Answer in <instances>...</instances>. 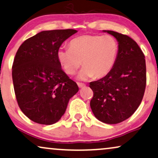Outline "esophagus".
<instances>
[{
    "label": "esophagus",
    "mask_w": 158,
    "mask_h": 158,
    "mask_svg": "<svg viewBox=\"0 0 158 158\" xmlns=\"http://www.w3.org/2000/svg\"><path fill=\"white\" fill-rule=\"evenodd\" d=\"M77 85H78V87L80 88H83V87H84V86H85V84L82 83H77Z\"/></svg>",
    "instance_id": "1"
}]
</instances>
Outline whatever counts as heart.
Returning a JSON list of instances; mask_svg holds the SVG:
<instances>
[{"instance_id": "heart-1", "label": "heart", "mask_w": 158, "mask_h": 158, "mask_svg": "<svg viewBox=\"0 0 158 158\" xmlns=\"http://www.w3.org/2000/svg\"><path fill=\"white\" fill-rule=\"evenodd\" d=\"M119 51L117 40L111 35H82L73 39L69 47H60L57 56L67 74L73 75L83 63L77 78H101L113 69Z\"/></svg>"}]
</instances>
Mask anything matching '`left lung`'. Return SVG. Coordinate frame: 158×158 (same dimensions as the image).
I'll list each match as a JSON object with an SVG mask.
<instances>
[{
    "instance_id": "8db88e82",
    "label": "left lung",
    "mask_w": 158,
    "mask_h": 158,
    "mask_svg": "<svg viewBox=\"0 0 158 158\" xmlns=\"http://www.w3.org/2000/svg\"><path fill=\"white\" fill-rule=\"evenodd\" d=\"M103 31L116 39L119 51L111 72L90 83L94 92L90 105L99 121L115 124L130 117L141 103L146 87V63L135 40L116 31Z\"/></svg>"
}]
</instances>
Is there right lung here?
Returning <instances> with one entry per match:
<instances>
[{
    "instance_id": "1",
    "label": "right lung",
    "mask_w": 158,
    "mask_h": 158,
    "mask_svg": "<svg viewBox=\"0 0 158 158\" xmlns=\"http://www.w3.org/2000/svg\"><path fill=\"white\" fill-rule=\"evenodd\" d=\"M75 29L43 31L19 47L12 66L19 106L29 119L40 124L57 122L78 86L61 68L57 50Z\"/></svg>"
}]
</instances>
